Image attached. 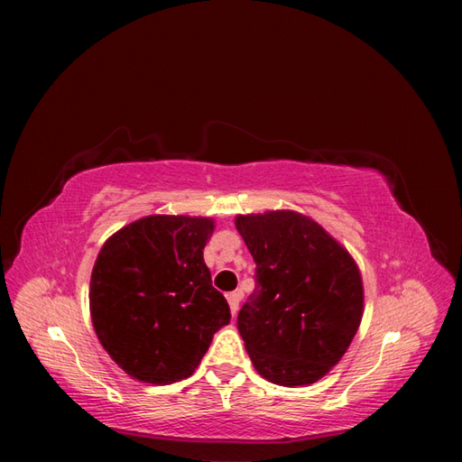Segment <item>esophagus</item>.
I'll return each instance as SVG.
<instances>
[{
  "instance_id": "34e87169",
  "label": "esophagus",
  "mask_w": 462,
  "mask_h": 462,
  "mask_svg": "<svg viewBox=\"0 0 462 462\" xmlns=\"http://www.w3.org/2000/svg\"><path fill=\"white\" fill-rule=\"evenodd\" d=\"M227 302H229V309H231V314L235 316L236 310H239V302H241V292H229L227 295Z\"/></svg>"
}]
</instances>
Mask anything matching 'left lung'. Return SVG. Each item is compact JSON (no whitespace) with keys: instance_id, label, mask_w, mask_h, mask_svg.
<instances>
[{"instance_id":"left-lung-1","label":"left lung","mask_w":462,"mask_h":462,"mask_svg":"<svg viewBox=\"0 0 462 462\" xmlns=\"http://www.w3.org/2000/svg\"><path fill=\"white\" fill-rule=\"evenodd\" d=\"M256 262V289L236 318L265 380L295 387L324 377L346 353L365 312V287L348 250L292 209L235 217Z\"/></svg>"}]
</instances>
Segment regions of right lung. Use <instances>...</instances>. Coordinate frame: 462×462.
I'll return each instance as SVG.
<instances>
[{
  "mask_svg": "<svg viewBox=\"0 0 462 462\" xmlns=\"http://www.w3.org/2000/svg\"><path fill=\"white\" fill-rule=\"evenodd\" d=\"M212 217L146 216L104 243L90 277V316L107 355L131 377L167 385L192 375L229 324L204 246Z\"/></svg>",
  "mask_w": 462,
  "mask_h": 462,
  "instance_id": "right-lung-1",
  "label": "right lung"
}]
</instances>
